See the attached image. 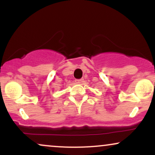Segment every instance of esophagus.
Segmentation results:
<instances>
[{
  "label": "esophagus",
  "instance_id": "esophagus-1",
  "mask_svg": "<svg viewBox=\"0 0 155 155\" xmlns=\"http://www.w3.org/2000/svg\"><path fill=\"white\" fill-rule=\"evenodd\" d=\"M75 81H76V83H77V84H82L84 82V79H76Z\"/></svg>",
  "mask_w": 155,
  "mask_h": 155
}]
</instances>
